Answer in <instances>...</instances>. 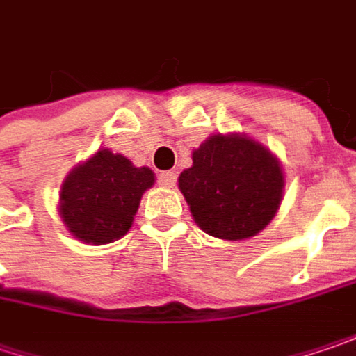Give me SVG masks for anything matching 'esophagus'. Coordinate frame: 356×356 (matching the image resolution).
I'll return each instance as SVG.
<instances>
[{"label":"esophagus","mask_w":356,"mask_h":356,"mask_svg":"<svg viewBox=\"0 0 356 356\" xmlns=\"http://www.w3.org/2000/svg\"><path fill=\"white\" fill-rule=\"evenodd\" d=\"M158 184L164 188H174V184H176V172H172V170L162 172V174L158 176Z\"/></svg>","instance_id":"esophagus-1"}]
</instances>
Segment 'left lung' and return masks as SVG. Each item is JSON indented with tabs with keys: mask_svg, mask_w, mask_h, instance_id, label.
<instances>
[{
	"mask_svg": "<svg viewBox=\"0 0 356 356\" xmlns=\"http://www.w3.org/2000/svg\"><path fill=\"white\" fill-rule=\"evenodd\" d=\"M194 222L222 240L257 236L276 216L284 170L266 146L246 134H212L178 176Z\"/></svg>",
	"mask_w": 356,
	"mask_h": 356,
	"instance_id": "obj_1",
	"label": "left lung"
}]
</instances>
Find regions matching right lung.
Wrapping results in <instances>:
<instances>
[{"label":"right lung","mask_w":356,"mask_h":356,"mask_svg":"<svg viewBox=\"0 0 356 356\" xmlns=\"http://www.w3.org/2000/svg\"><path fill=\"white\" fill-rule=\"evenodd\" d=\"M154 182L148 166L138 168L126 156L99 148L65 176L58 212L74 238L110 244L130 230L142 194Z\"/></svg>","instance_id":"right-lung-1"}]
</instances>
